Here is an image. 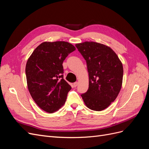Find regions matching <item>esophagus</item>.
<instances>
[{
  "mask_svg": "<svg viewBox=\"0 0 149 149\" xmlns=\"http://www.w3.org/2000/svg\"><path fill=\"white\" fill-rule=\"evenodd\" d=\"M78 84V83L77 82V81H76L75 83H73V87L74 88H75V87H76V86H77V85Z\"/></svg>",
  "mask_w": 149,
  "mask_h": 149,
  "instance_id": "1",
  "label": "esophagus"
}]
</instances>
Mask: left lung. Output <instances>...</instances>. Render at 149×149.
<instances>
[{
	"instance_id": "8db88e82",
	"label": "left lung",
	"mask_w": 149,
	"mask_h": 149,
	"mask_svg": "<svg viewBox=\"0 0 149 149\" xmlns=\"http://www.w3.org/2000/svg\"><path fill=\"white\" fill-rule=\"evenodd\" d=\"M86 61L89 88L82 94L89 109L101 111L114 102L123 84V66L116 53L105 45L94 42L76 44Z\"/></svg>"
}]
</instances>
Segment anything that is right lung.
Returning a JSON list of instances; mask_svg holds the SVG:
<instances>
[{"label":"right lung","instance_id":"add662e5","mask_svg":"<svg viewBox=\"0 0 149 149\" xmlns=\"http://www.w3.org/2000/svg\"><path fill=\"white\" fill-rule=\"evenodd\" d=\"M75 49L66 42H45L35 49L26 62L25 73L30 95L49 113L64 105L71 89L63 79V62Z\"/></svg>","mask_w":149,"mask_h":149}]
</instances>
